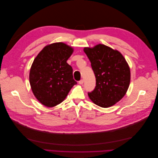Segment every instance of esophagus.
Returning <instances> with one entry per match:
<instances>
[{
	"label": "esophagus",
	"instance_id": "esophagus-1",
	"mask_svg": "<svg viewBox=\"0 0 158 158\" xmlns=\"http://www.w3.org/2000/svg\"><path fill=\"white\" fill-rule=\"evenodd\" d=\"M78 84H80V85L83 84H84V80H80L78 81Z\"/></svg>",
	"mask_w": 158,
	"mask_h": 158
}]
</instances>
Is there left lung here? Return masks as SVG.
<instances>
[{
	"mask_svg": "<svg viewBox=\"0 0 158 158\" xmlns=\"http://www.w3.org/2000/svg\"><path fill=\"white\" fill-rule=\"evenodd\" d=\"M84 51L96 77V87L88 93L89 98L103 108L114 106L125 96L129 87L131 71L128 64L118 51L103 44L85 48Z\"/></svg>",
	"mask_w": 158,
	"mask_h": 158,
	"instance_id": "1",
	"label": "left lung"
}]
</instances>
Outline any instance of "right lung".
<instances>
[{
    "label": "right lung",
    "instance_id": "1",
    "mask_svg": "<svg viewBox=\"0 0 158 158\" xmlns=\"http://www.w3.org/2000/svg\"><path fill=\"white\" fill-rule=\"evenodd\" d=\"M73 49L62 42L44 48L35 58L29 73L31 90L44 106L52 107L62 102L73 85V68L67 63Z\"/></svg>",
    "mask_w": 158,
    "mask_h": 158
}]
</instances>
